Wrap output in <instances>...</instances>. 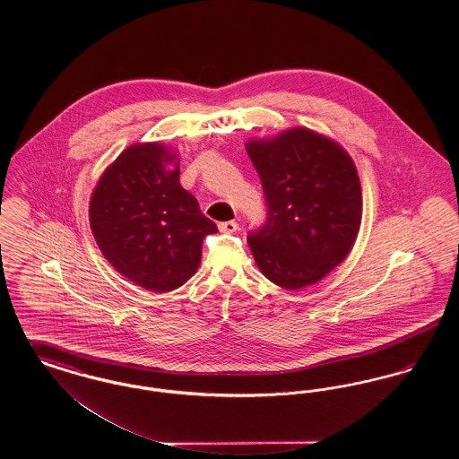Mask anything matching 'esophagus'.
Segmentation results:
<instances>
[{
	"mask_svg": "<svg viewBox=\"0 0 459 459\" xmlns=\"http://www.w3.org/2000/svg\"><path fill=\"white\" fill-rule=\"evenodd\" d=\"M238 221H234V220H230V221H221L219 223L220 232H223V234H234L236 230H238Z\"/></svg>",
	"mask_w": 459,
	"mask_h": 459,
	"instance_id": "esophagus-1",
	"label": "esophagus"
}]
</instances>
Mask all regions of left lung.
Here are the masks:
<instances>
[{
    "label": "left lung",
    "mask_w": 459,
    "mask_h": 459,
    "mask_svg": "<svg viewBox=\"0 0 459 459\" xmlns=\"http://www.w3.org/2000/svg\"><path fill=\"white\" fill-rule=\"evenodd\" d=\"M266 221L247 242L263 275L289 290L316 284L350 255L361 223L356 167L337 143L294 127L246 143Z\"/></svg>",
    "instance_id": "1"
}]
</instances>
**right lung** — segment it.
<instances>
[{
	"mask_svg": "<svg viewBox=\"0 0 459 459\" xmlns=\"http://www.w3.org/2000/svg\"><path fill=\"white\" fill-rule=\"evenodd\" d=\"M177 154L158 143L132 144L101 175L89 203L92 236L109 264L153 292L186 284L201 246L219 232L178 182Z\"/></svg>",
	"mask_w": 459,
	"mask_h": 459,
	"instance_id": "add662e5",
	"label": "right lung"
}]
</instances>
